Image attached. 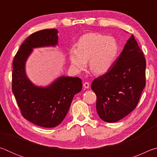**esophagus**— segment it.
Returning a JSON list of instances; mask_svg holds the SVG:
<instances>
[{"instance_id": "34e87169", "label": "esophagus", "mask_w": 157, "mask_h": 157, "mask_svg": "<svg viewBox=\"0 0 157 157\" xmlns=\"http://www.w3.org/2000/svg\"><path fill=\"white\" fill-rule=\"evenodd\" d=\"M83 86L84 87L85 89H89V86H90V84L89 82H84V83L83 84Z\"/></svg>"}]
</instances>
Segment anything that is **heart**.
<instances>
[{"label": "heart", "mask_w": 157, "mask_h": 157, "mask_svg": "<svg viewBox=\"0 0 157 157\" xmlns=\"http://www.w3.org/2000/svg\"><path fill=\"white\" fill-rule=\"evenodd\" d=\"M118 44L112 36L98 33L85 34L76 48L70 50L71 64L75 71L84 70L89 61V68L96 75L107 73L118 57Z\"/></svg>", "instance_id": "b5f03b06"}]
</instances>
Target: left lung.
Wrapping results in <instances>:
<instances>
[{
    "label": "left lung",
    "instance_id": "8db88e82",
    "mask_svg": "<svg viewBox=\"0 0 157 157\" xmlns=\"http://www.w3.org/2000/svg\"><path fill=\"white\" fill-rule=\"evenodd\" d=\"M145 67L144 55L132 34L110 70L91 84L102 121L117 122L136 108L145 86Z\"/></svg>",
    "mask_w": 157,
    "mask_h": 157
}]
</instances>
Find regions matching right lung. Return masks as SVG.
<instances>
[{
	"label": "right lung",
	"mask_w": 157,
	"mask_h": 157,
	"mask_svg": "<svg viewBox=\"0 0 157 157\" xmlns=\"http://www.w3.org/2000/svg\"><path fill=\"white\" fill-rule=\"evenodd\" d=\"M57 29L36 32L21 45L13 61L12 92L26 120L43 127H55L67 114L74 95L82 91V79L61 76L47 86H36L28 78L25 63L33 48L58 44Z\"/></svg>",
	"instance_id": "obj_1"
}]
</instances>
